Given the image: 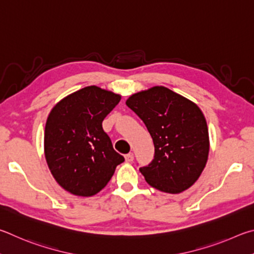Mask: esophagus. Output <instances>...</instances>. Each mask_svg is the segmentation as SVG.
I'll return each mask as SVG.
<instances>
[{"label": "esophagus", "instance_id": "obj_1", "mask_svg": "<svg viewBox=\"0 0 254 254\" xmlns=\"http://www.w3.org/2000/svg\"><path fill=\"white\" fill-rule=\"evenodd\" d=\"M125 159H126V162L128 163H131L132 161H134V155H132L131 153L125 155Z\"/></svg>", "mask_w": 254, "mask_h": 254}]
</instances>
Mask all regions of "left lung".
I'll return each instance as SVG.
<instances>
[{"label":"left lung","mask_w":254,"mask_h":254,"mask_svg":"<svg viewBox=\"0 0 254 254\" xmlns=\"http://www.w3.org/2000/svg\"><path fill=\"white\" fill-rule=\"evenodd\" d=\"M126 105L143 120L154 141V159L139 168L146 182L171 194L190 188L210 150L206 120L198 106L163 86L134 93Z\"/></svg>","instance_id":"obj_1"}]
</instances>
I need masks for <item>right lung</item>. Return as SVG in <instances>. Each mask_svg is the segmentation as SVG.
<instances>
[{"mask_svg":"<svg viewBox=\"0 0 254 254\" xmlns=\"http://www.w3.org/2000/svg\"><path fill=\"white\" fill-rule=\"evenodd\" d=\"M120 98L89 86L64 98L49 114L44 155L52 176L71 194L92 196L100 192L125 161L102 129V122Z\"/></svg>","mask_w":254,"mask_h":254,"instance_id":"1","label":"right lung"}]
</instances>
